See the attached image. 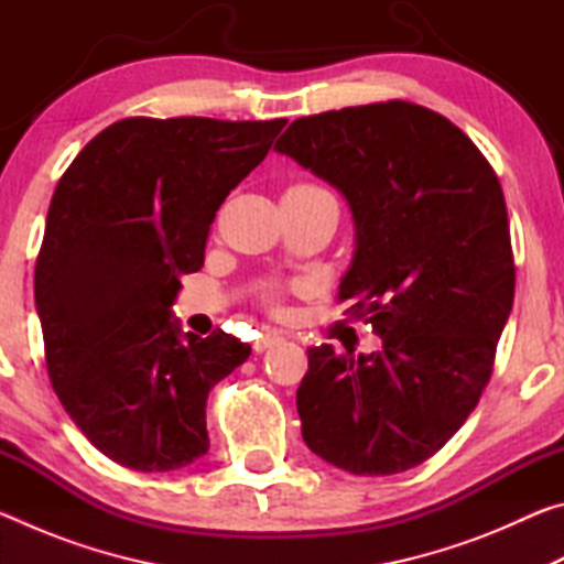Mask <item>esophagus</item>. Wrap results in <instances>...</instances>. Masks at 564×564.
I'll return each mask as SVG.
<instances>
[{"instance_id": "obj_1", "label": "esophagus", "mask_w": 564, "mask_h": 564, "mask_svg": "<svg viewBox=\"0 0 564 564\" xmlns=\"http://www.w3.org/2000/svg\"><path fill=\"white\" fill-rule=\"evenodd\" d=\"M281 340V336L275 330H269V333H263V336L253 343V350L256 352H263V350H269L271 346H275V343Z\"/></svg>"}]
</instances>
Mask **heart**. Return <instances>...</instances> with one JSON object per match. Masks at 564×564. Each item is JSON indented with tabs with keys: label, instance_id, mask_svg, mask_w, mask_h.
Instances as JSON below:
<instances>
[{
	"label": "heart",
	"instance_id": "b5f03b06",
	"mask_svg": "<svg viewBox=\"0 0 564 564\" xmlns=\"http://www.w3.org/2000/svg\"><path fill=\"white\" fill-rule=\"evenodd\" d=\"M285 194L311 196V194H326V191L318 188V186H313V184H295V186H291L289 191H285ZM279 299H281V291L275 289V285H269V289H263V301L269 303V305H275V303H279Z\"/></svg>",
	"mask_w": 564,
	"mask_h": 564
}]
</instances>
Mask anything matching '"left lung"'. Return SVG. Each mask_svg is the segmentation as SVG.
<instances>
[{"label":"left lung","instance_id":"8db88e82","mask_svg":"<svg viewBox=\"0 0 564 564\" xmlns=\"http://www.w3.org/2000/svg\"><path fill=\"white\" fill-rule=\"evenodd\" d=\"M275 151L348 202L356 251L338 299L383 343L358 358L308 350L303 441L352 475L410 470L475 410L512 311L500 181L453 121L398 99L295 119Z\"/></svg>","mask_w":564,"mask_h":564}]
</instances>
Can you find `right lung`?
Segmentation results:
<instances>
[{"mask_svg": "<svg viewBox=\"0 0 564 564\" xmlns=\"http://www.w3.org/2000/svg\"><path fill=\"white\" fill-rule=\"evenodd\" d=\"M285 119H121L97 133L46 214L34 299L50 380L109 460L171 473L208 453L206 400L251 356L221 328L171 318L204 265L218 206L269 154Z\"/></svg>", "mask_w": 564, "mask_h": 564, "instance_id": "right-lung-1", "label": "right lung"}]
</instances>
